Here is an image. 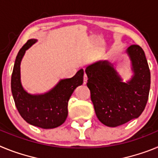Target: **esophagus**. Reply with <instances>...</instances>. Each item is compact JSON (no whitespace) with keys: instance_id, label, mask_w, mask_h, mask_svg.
<instances>
[{"instance_id":"obj_1","label":"esophagus","mask_w":158,"mask_h":158,"mask_svg":"<svg viewBox=\"0 0 158 158\" xmlns=\"http://www.w3.org/2000/svg\"><path fill=\"white\" fill-rule=\"evenodd\" d=\"M87 80H88V77L87 75H86V73H85V75H84V84L87 83Z\"/></svg>"}]
</instances>
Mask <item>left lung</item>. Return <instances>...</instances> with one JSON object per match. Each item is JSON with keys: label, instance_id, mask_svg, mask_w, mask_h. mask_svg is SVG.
<instances>
[{"label": "left lung", "instance_id": "8db88e82", "mask_svg": "<svg viewBox=\"0 0 158 158\" xmlns=\"http://www.w3.org/2000/svg\"><path fill=\"white\" fill-rule=\"evenodd\" d=\"M127 53L135 73L127 83L122 81L107 61L96 62L85 69L96 116L111 127L138 118L144 111L149 97L150 71L144 51L133 44L128 47Z\"/></svg>", "mask_w": 158, "mask_h": 158}]
</instances>
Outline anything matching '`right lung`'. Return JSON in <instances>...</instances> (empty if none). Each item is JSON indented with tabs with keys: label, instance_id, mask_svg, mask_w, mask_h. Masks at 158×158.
<instances>
[{
	"label": "right lung",
	"instance_id": "add662e5",
	"mask_svg": "<svg viewBox=\"0 0 158 158\" xmlns=\"http://www.w3.org/2000/svg\"><path fill=\"white\" fill-rule=\"evenodd\" d=\"M35 42L29 40L19 50L12 70L11 89L16 108L26 122L43 129H52L66 119L68 102L74 89L83 83L84 70L80 69L73 77L61 80L45 94H28L20 82V62L26 50Z\"/></svg>",
	"mask_w": 158,
	"mask_h": 158
}]
</instances>
